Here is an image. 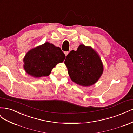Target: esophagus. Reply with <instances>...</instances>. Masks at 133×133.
I'll list each match as a JSON object with an SVG mask.
<instances>
[{"label": "esophagus", "mask_w": 133, "mask_h": 133, "mask_svg": "<svg viewBox=\"0 0 133 133\" xmlns=\"http://www.w3.org/2000/svg\"><path fill=\"white\" fill-rule=\"evenodd\" d=\"M68 53H69V51H65V52H64V54H65L66 57V55L68 54Z\"/></svg>", "instance_id": "1"}]
</instances>
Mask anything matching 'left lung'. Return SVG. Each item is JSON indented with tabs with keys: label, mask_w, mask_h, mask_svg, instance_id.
I'll return each instance as SVG.
<instances>
[{
	"label": "left lung",
	"mask_w": 133,
	"mask_h": 133,
	"mask_svg": "<svg viewBox=\"0 0 133 133\" xmlns=\"http://www.w3.org/2000/svg\"><path fill=\"white\" fill-rule=\"evenodd\" d=\"M64 64L71 80L83 87L97 82L103 73L104 66L99 55L90 46L80 44L77 50H71Z\"/></svg>",
	"instance_id": "8db88e82"
}]
</instances>
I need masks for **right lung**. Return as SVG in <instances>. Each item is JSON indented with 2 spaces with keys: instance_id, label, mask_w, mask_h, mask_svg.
<instances>
[{
  "instance_id": "right-lung-1",
  "label": "right lung",
  "mask_w": 133,
  "mask_h": 133,
  "mask_svg": "<svg viewBox=\"0 0 133 133\" xmlns=\"http://www.w3.org/2000/svg\"><path fill=\"white\" fill-rule=\"evenodd\" d=\"M65 58V54L59 47L47 42L27 52L23 58V68L26 73L33 77L47 76Z\"/></svg>"
}]
</instances>
